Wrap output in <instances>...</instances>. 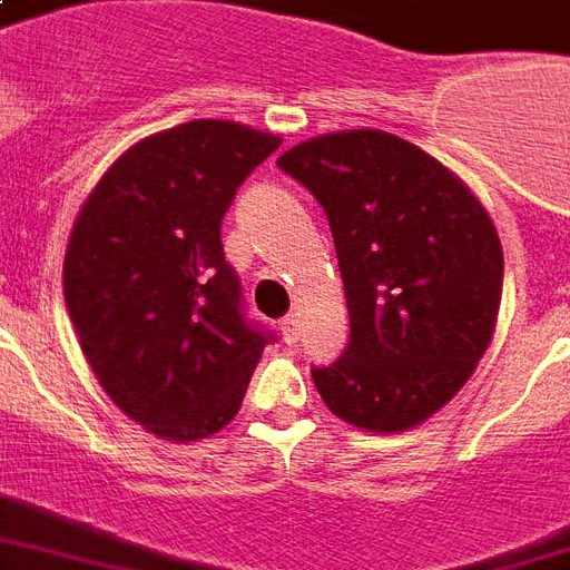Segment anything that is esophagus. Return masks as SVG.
Wrapping results in <instances>:
<instances>
[{
	"label": "esophagus",
	"instance_id": "obj_1",
	"mask_svg": "<svg viewBox=\"0 0 570 570\" xmlns=\"http://www.w3.org/2000/svg\"><path fill=\"white\" fill-rule=\"evenodd\" d=\"M277 328H281V334H284L286 343H295L298 341V320H295L293 314L284 316L281 323H277Z\"/></svg>",
	"mask_w": 570,
	"mask_h": 570
}]
</instances>
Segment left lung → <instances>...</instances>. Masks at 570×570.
<instances>
[{
	"mask_svg": "<svg viewBox=\"0 0 570 570\" xmlns=\"http://www.w3.org/2000/svg\"><path fill=\"white\" fill-rule=\"evenodd\" d=\"M325 208L350 346L311 371L325 406L367 433L419 428L484 358L502 302V242L445 164L389 130H337L277 158Z\"/></svg>",
	"mask_w": 570,
	"mask_h": 570,
	"instance_id": "1",
	"label": "left lung"
}]
</instances>
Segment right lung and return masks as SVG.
Listing matches in <instances>:
<instances>
[{
	"instance_id": "add662e5",
	"label": "right lung",
	"mask_w": 570,
	"mask_h": 570,
	"mask_svg": "<svg viewBox=\"0 0 570 570\" xmlns=\"http://www.w3.org/2000/svg\"><path fill=\"white\" fill-rule=\"evenodd\" d=\"M281 146L238 121L194 119L121 151L65 247V304L101 389L167 442L227 428L272 341L242 314L220 220Z\"/></svg>"
}]
</instances>
